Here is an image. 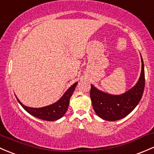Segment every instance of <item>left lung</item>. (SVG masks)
Returning a JSON list of instances; mask_svg holds the SVG:
<instances>
[{
    "mask_svg": "<svg viewBox=\"0 0 154 154\" xmlns=\"http://www.w3.org/2000/svg\"><path fill=\"white\" fill-rule=\"evenodd\" d=\"M145 69L142 58V72L136 85L122 95L107 94L91 85L90 96L94 111L107 121H116L127 116L141 100L145 89Z\"/></svg>",
    "mask_w": 154,
    "mask_h": 154,
    "instance_id": "1",
    "label": "left lung"
}]
</instances>
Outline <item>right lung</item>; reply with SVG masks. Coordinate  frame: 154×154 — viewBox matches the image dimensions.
<instances>
[{"instance_id": "right-lung-1", "label": "right lung", "mask_w": 154, "mask_h": 154, "mask_svg": "<svg viewBox=\"0 0 154 154\" xmlns=\"http://www.w3.org/2000/svg\"><path fill=\"white\" fill-rule=\"evenodd\" d=\"M76 85L77 82L73 84L57 102L54 103L51 105L41 107V108H32V107H26V106L23 105L18 100V99H17V100L23 107V108L29 114L32 115L33 116L40 119L46 120V121H55V120L61 118L65 114L68 109V106H69V99L72 96V93L75 90Z\"/></svg>"}]
</instances>
